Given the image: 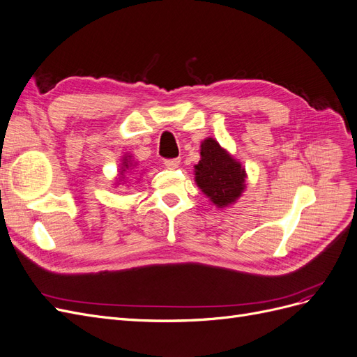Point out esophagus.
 Wrapping results in <instances>:
<instances>
[{
	"label": "esophagus",
	"instance_id": "obj_1",
	"mask_svg": "<svg viewBox=\"0 0 357 357\" xmlns=\"http://www.w3.org/2000/svg\"><path fill=\"white\" fill-rule=\"evenodd\" d=\"M164 164H165V167H167V168H176V167H178V164H180V158L165 159V160H164Z\"/></svg>",
	"mask_w": 357,
	"mask_h": 357
}]
</instances>
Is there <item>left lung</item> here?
Returning <instances> with one entry per match:
<instances>
[{"label":"left lung","instance_id":"obj_1","mask_svg":"<svg viewBox=\"0 0 357 357\" xmlns=\"http://www.w3.org/2000/svg\"><path fill=\"white\" fill-rule=\"evenodd\" d=\"M245 171L213 138L201 144V160L195 165V181L213 204L226 207L241 197Z\"/></svg>","mask_w":357,"mask_h":357}]
</instances>
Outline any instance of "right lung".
<instances>
[{
  "mask_svg": "<svg viewBox=\"0 0 357 357\" xmlns=\"http://www.w3.org/2000/svg\"><path fill=\"white\" fill-rule=\"evenodd\" d=\"M129 167H131V162H129L128 159H125V162H123V168H122V172H123V171H126V169H129Z\"/></svg>",
  "mask_w": 357,
  "mask_h": 357,
  "instance_id": "right-lung-1",
  "label": "right lung"
}]
</instances>
